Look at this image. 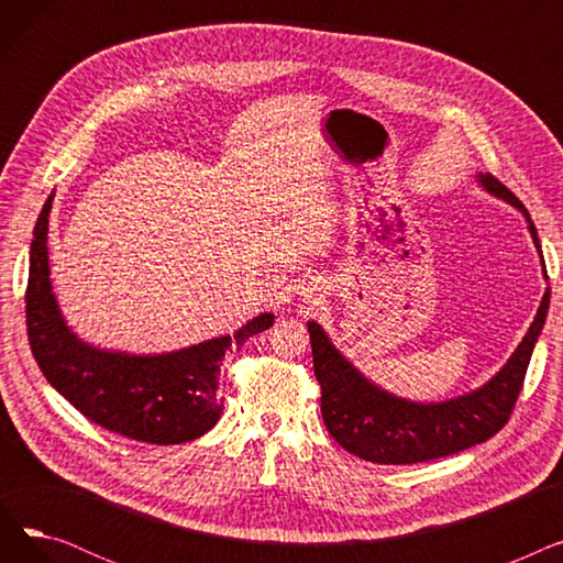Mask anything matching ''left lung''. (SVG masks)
I'll return each instance as SVG.
<instances>
[{"label":"left lung","mask_w":563,"mask_h":563,"mask_svg":"<svg viewBox=\"0 0 563 563\" xmlns=\"http://www.w3.org/2000/svg\"><path fill=\"white\" fill-rule=\"evenodd\" d=\"M477 180L488 194L518 207L529 223L531 240L541 249L537 228L516 194L490 173H479ZM548 308L550 289L507 365L479 390L440 404H416L380 390L342 356L319 323L310 321L308 331L314 376L321 386L323 424L346 452L383 465L422 463L486 442L511 418Z\"/></svg>","instance_id":"1"}]
</instances>
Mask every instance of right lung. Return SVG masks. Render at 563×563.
I'll list each match as a JSON object with an SVG mask.
<instances>
[{"instance_id":"1","label":"right lung","mask_w":563,"mask_h":563,"mask_svg":"<svg viewBox=\"0 0 563 563\" xmlns=\"http://www.w3.org/2000/svg\"><path fill=\"white\" fill-rule=\"evenodd\" d=\"M52 196L34 228L26 283V335L49 386L84 418L151 445H180L210 431L223 412L221 365L274 323L264 312L236 331L159 356H130L81 342L62 317L49 283L47 217Z\"/></svg>"}]
</instances>
